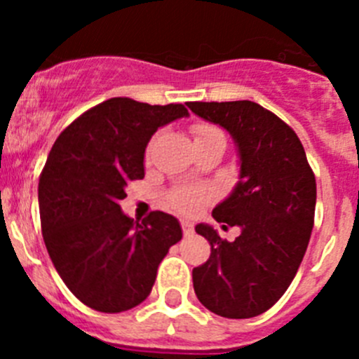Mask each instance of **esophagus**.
Here are the masks:
<instances>
[{
    "label": "esophagus",
    "instance_id": "34e87169",
    "mask_svg": "<svg viewBox=\"0 0 359 359\" xmlns=\"http://www.w3.org/2000/svg\"><path fill=\"white\" fill-rule=\"evenodd\" d=\"M182 228H183V233H185V236H190V233H192V230H194V224L190 223V221H182Z\"/></svg>",
    "mask_w": 359,
    "mask_h": 359
}]
</instances>
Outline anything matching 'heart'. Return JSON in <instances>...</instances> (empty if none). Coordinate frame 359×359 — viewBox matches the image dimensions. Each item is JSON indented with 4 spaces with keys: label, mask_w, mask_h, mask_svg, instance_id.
I'll return each mask as SVG.
<instances>
[{
    "label": "heart",
    "mask_w": 359,
    "mask_h": 359,
    "mask_svg": "<svg viewBox=\"0 0 359 359\" xmlns=\"http://www.w3.org/2000/svg\"><path fill=\"white\" fill-rule=\"evenodd\" d=\"M192 131H194L196 138H205V136L212 135V133H217V129L207 126V123H198V126H194ZM205 199H207V192H203V190L180 189L174 190L172 194H170V205L182 212H194Z\"/></svg>",
    "instance_id": "obj_1"
}]
</instances>
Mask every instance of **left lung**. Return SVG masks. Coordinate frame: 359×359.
<instances>
[{
    "label": "left lung",
    "instance_id": "obj_1",
    "mask_svg": "<svg viewBox=\"0 0 359 359\" xmlns=\"http://www.w3.org/2000/svg\"><path fill=\"white\" fill-rule=\"evenodd\" d=\"M199 118L223 128L237 147L239 182L212 210L217 223L239 226L223 241L196 224L210 243V259L192 269L194 291L224 318L262 315L290 287L315 223L316 182L306 151L287 123L252 100L187 102Z\"/></svg>",
    "mask_w": 359,
    "mask_h": 359
}]
</instances>
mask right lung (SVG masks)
<instances>
[{
    "label": "right lung",
    "mask_w": 359,
    "mask_h": 359,
    "mask_svg": "<svg viewBox=\"0 0 359 359\" xmlns=\"http://www.w3.org/2000/svg\"><path fill=\"white\" fill-rule=\"evenodd\" d=\"M183 116L182 104L109 98L69 123L50 151L39 180L43 239L57 273L91 309L122 313L144 302L182 241L174 215L156 210L138 223L120 201L128 183L145 176L152 135Z\"/></svg>",
    "instance_id": "add662e5"
}]
</instances>
